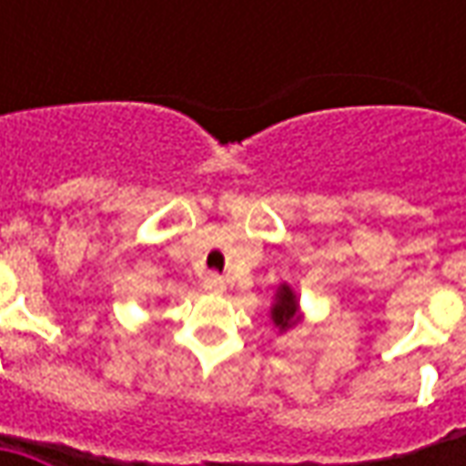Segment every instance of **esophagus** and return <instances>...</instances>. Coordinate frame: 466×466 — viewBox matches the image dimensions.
Instances as JSON below:
<instances>
[{"label":"esophagus","mask_w":466,"mask_h":466,"mask_svg":"<svg viewBox=\"0 0 466 466\" xmlns=\"http://www.w3.org/2000/svg\"><path fill=\"white\" fill-rule=\"evenodd\" d=\"M202 290L218 296V293H223L225 290V279L218 278V275H205V278H202Z\"/></svg>","instance_id":"34e87169"}]
</instances>
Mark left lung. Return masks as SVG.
I'll list each match as a JSON object with an SVG mask.
<instances>
[{"label": "left lung", "mask_w": 466, "mask_h": 466, "mask_svg": "<svg viewBox=\"0 0 466 466\" xmlns=\"http://www.w3.org/2000/svg\"><path fill=\"white\" fill-rule=\"evenodd\" d=\"M300 313H298V298L290 285H279L278 296H275V306H272V321L279 331H288L296 327Z\"/></svg>", "instance_id": "8db88e82"}]
</instances>
